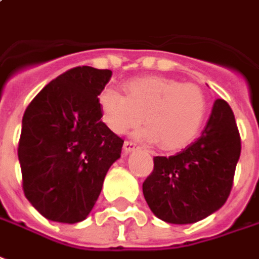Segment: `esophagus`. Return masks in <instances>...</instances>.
<instances>
[{"instance_id":"34e87169","label":"esophagus","mask_w":259,"mask_h":259,"mask_svg":"<svg viewBox=\"0 0 259 259\" xmlns=\"http://www.w3.org/2000/svg\"><path fill=\"white\" fill-rule=\"evenodd\" d=\"M137 149V145L134 144V142H128L126 141L125 144H124V152L125 153H130V152H133V150Z\"/></svg>"}]
</instances>
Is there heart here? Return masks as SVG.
Here are the masks:
<instances>
[{"label": "heart", "mask_w": 259, "mask_h": 259, "mask_svg": "<svg viewBox=\"0 0 259 259\" xmlns=\"http://www.w3.org/2000/svg\"><path fill=\"white\" fill-rule=\"evenodd\" d=\"M102 120L115 134L124 135L146 124L137 137L159 142L164 150L184 148L195 138L208 113V99L192 83L164 76H144L130 80L125 96L113 88L99 96Z\"/></svg>", "instance_id": "1"}]
</instances>
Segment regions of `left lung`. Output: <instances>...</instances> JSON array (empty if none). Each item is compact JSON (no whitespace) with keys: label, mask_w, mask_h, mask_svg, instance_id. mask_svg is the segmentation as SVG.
Listing matches in <instances>:
<instances>
[{"label":"left lung","mask_w":259,"mask_h":259,"mask_svg":"<svg viewBox=\"0 0 259 259\" xmlns=\"http://www.w3.org/2000/svg\"><path fill=\"white\" fill-rule=\"evenodd\" d=\"M241 141L230 106L218 99L201 137L174 156L153 157L142 184L150 210L162 221L188 225L221 209L230 195Z\"/></svg>","instance_id":"obj_1"}]
</instances>
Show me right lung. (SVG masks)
I'll return each instance as SVG.
<instances>
[{
  "label": "right lung",
  "instance_id": "right-lung-1",
  "mask_svg": "<svg viewBox=\"0 0 259 259\" xmlns=\"http://www.w3.org/2000/svg\"><path fill=\"white\" fill-rule=\"evenodd\" d=\"M110 78V69L72 68L38 92L23 114L22 187L49 221H85L120 159L124 141L100 120L99 95Z\"/></svg>",
  "mask_w": 259,
  "mask_h": 259
}]
</instances>
